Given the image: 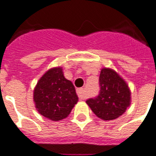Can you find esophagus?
Masks as SVG:
<instances>
[{
  "label": "esophagus",
  "mask_w": 156,
  "mask_h": 156,
  "mask_svg": "<svg viewBox=\"0 0 156 156\" xmlns=\"http://www.w3.org/2000/svg\"><path fill=\"white\" fill-rule=\"evenodd\" d=\"M76 93L79 96V98L80 99H85V92H84V89L83 88H79L76 90Z\"/></svg>",
  "instance_id": "1"
}]
</instances>
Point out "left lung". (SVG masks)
<instances>
[{
    "instance_id": "8db88e82",
    "label": "left lung",
    "mask_w": 156,
    "mask_h": 156,
    "mask_svg": "<svg viewBox=\"0 0 156 156\" xmlns=\"http://www.w3.org/2000/svg\"><path fill=\"white\" fill-rule=\"evenodd\" d=\"M100 92L86 104L98 118L109 121L122 115L131 105V90L127 82L113 69L102 68L99 76Z\"/></svg>"
}]
</instances>
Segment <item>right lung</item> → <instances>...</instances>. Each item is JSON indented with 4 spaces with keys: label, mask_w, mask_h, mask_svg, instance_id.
<instances>
[{
    "label": "right lung",
    "mask_w": 156,
    "mask_h": 156,
    "mask_svg": "<svg viewBox=\"0 0 156 156\" xmlns=\"http://www.w3.org/2000/svg\"><path fill=\"white\" fill-rule=\"evenodd\" d=\"M34 102L38 113L51 121L68 117L78 96L72 82L64 76L62 66L49 69L38 80L34 90Z\"/></svg>",
    "instance_id": "add662e5"
}]
</instances>
